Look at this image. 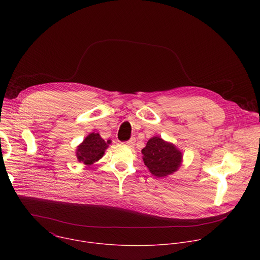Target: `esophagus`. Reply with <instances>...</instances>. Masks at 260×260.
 Listing matches in <instances>:
<instances>
[{
  "mask_svg": "<svg viewBox=\"0 0 260 260\" xmlns=\"http://www.w3.org/2000/svg\"><path fill=\"white\" fill-rule=\"evenodd\" d=\"M135 143H136V139H135V138H132L129 141L125 142V144H126L128 147H132V146H134V145H135Z\"/></svg>",
  "mask_w": 260,
  "mask_h": 260,
  "instance_id": "1",
  "label": "esophagus"
}]
</instances>
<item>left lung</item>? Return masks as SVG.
I'll list each match as a JSON object with an SVG mask.
<instances>
[{
    "instance_id": "8db88e82",
    "label": "left lung",
    "mask_w": 260,
    "mask_h": 260,
    "mask_svg": "<svg viewBox=\"0 0 260 260\" xmlns=\"http://www.w3.org/2000/svg\"><path fill=\"white\" fill-rule=\"evenodd\" d=\"M145 166L155 177H166L178 170L182 153L177 148L159 137H153L142 149Z\"/></svg>"
}]
</instances>
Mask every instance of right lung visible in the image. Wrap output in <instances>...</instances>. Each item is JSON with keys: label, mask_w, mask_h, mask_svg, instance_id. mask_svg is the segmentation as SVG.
Instances as JSON below:
<instances>
[{"label": "right lung", "mask_w": 260, "mask_h": 260, "mask_svg": "<svg viewBox=\"0 0 260 260\" xmlns=\"http://www.w3.org/2000/svg\"><path fill=\"white\" fill-rule=\"evenodd\" d=\"M108 144H110V141L106 143L99 134L91 133L85 138L83 143L78 146L76 153L78 160L84 162V165H92L103 157Z\"/></svg>", "instance_id": "1"}]
</instances>
